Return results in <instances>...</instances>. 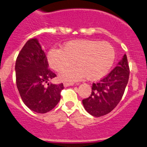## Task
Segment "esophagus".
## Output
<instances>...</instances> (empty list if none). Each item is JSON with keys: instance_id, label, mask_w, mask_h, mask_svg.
<instances>
[{"instance_id": "esophagus-1", "label": "esophagus", "mask_w": 147, "mask_h": 147, "mask_svg": "<svg viewBox=\"0 0 147 147\" xmlns=\"http://www.w3.org/2000/svg\"><path fill=\"white\" fill-rule=\"evenodd\" d=\"M74 83H68V82H64V86L65 87H67V86H73Z\"/></svg>"}]
</instances>
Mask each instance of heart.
<instances>
[{"mask_svg":"<svg viewBox=\"0 0 147 147\" xmlns=\"http://www.w3.org/2000/svg\"><path fill=\"white\" fill-rule=\"evenodd\" d=\"M115 59V51L107 42L86 39L67 41L62 49L52 48L47 60L51 69L61 72L73 65L77 67L63 72L59 78L63 81H76L84 77L89 80H98L111 69Z\"/></svg>","mask_w":147,"mask_h":147,"instance_id":"b5f03b06","label":"heart"}]
</instances>
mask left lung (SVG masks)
<instances>
[{
	"label": "left lung",
	"instance_id": "left-lung-1",
	"mask_svg": "<svg viewBox=\"0 0 147 147\" xmlns=\"http://www.w3.org/2000/svg\"><path fill=\"white\" fill-rule=\"evenodd\" d=\"M130 75L127 56L124 55L107 76L93 83L91 94L83 100L86 110L94 117H101L113 110L121 100Z\"/></svg>",
	"mask_w": 147,
	"mask_h": 147
}]
</instances>
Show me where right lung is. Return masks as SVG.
<instances>
[{"mask_svg":"<svg viewBox=\"0 0 147 147\" xmlns=\"http://www.w3.org/2000/svg\"><path fill=\"white\" fill-rule=\"evenodd\" d=\"M16 83L26 106L37 113L52 110L60 101L63 83H46L57 76L49 68L47 57L36 38L27 41L16 58Z\"/></svg>","mask_w":147,"mask_h":147,"instance_id":"obj_1","label":"right lung"}]
</instances>
